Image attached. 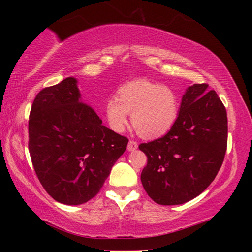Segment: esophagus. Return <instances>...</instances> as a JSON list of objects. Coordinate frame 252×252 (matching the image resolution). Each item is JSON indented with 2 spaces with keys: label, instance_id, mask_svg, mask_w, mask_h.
<instances>
[{
  "label": "esophagus",
  "instance_id": "34e87169",
  "mask_svg": "<svg viewBox=\"0 0 252 252\" xmlns=\"http://www.w3.org/2000/svg\"><path fill=\"white\" fill-rule=\"evenodd\" d=\"M136 149H138V142L134 141V140H130L129 143H127V150L134 151Z\"/></svg>",
  "mask_w": 252,
  "mask_h": 252
}]
</instances>
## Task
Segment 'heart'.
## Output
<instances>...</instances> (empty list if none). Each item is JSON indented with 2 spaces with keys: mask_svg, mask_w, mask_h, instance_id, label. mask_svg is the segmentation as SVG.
Instances as JSON below:
<instances>
[{
  "mask_svg": "<svg viewBox=\"0 0 252 252\" xmlns=\"http://www.w3.org/2000/svg\"><path fill=\"white\" fill-rule=\"evenodd\" d=\"M105 116L110 126L121 132L132 114L135 131L147 139L164 135L177 121L179 103L171 89L148 80H134L118 90V96L105 102Z\"/></svg>",
  "mask_w": 252,
  "mask_h": 252,
  "instance_id": "1",
  "label": "heart"
}]
</instances>
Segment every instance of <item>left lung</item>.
<instances>
[{
    "mask_svg": "<svg viewBox=\"0 0 252 252\" xmlns=\"http://www.w3.org/2000/svg\"><path fill=\"white\" fill-rule=\"evenodd\" d=\"M227 142L228 119L222 101L207 83L189 87L168 133L139 146L148 158L141 172L144 190L162 206L190 201L215 180Z\"/></svg>",
    "mask_w": 252,
    "mask_h": 252,
    "instance_id": "1",
    "label": "left lung"
}]
</instances>
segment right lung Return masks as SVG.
<instances>
[{"label":"right lung","instance_id":"right-lung-1","mask_svg":"<svg viewBox=\"0 0 252 252\" xmlns=\"http://www.w3.org/2000/svg\"><path fill=\"white\" fill-rule=\"evenodd\" d=\"M127 142L81 100L74 78L44 88L33 101L30 156L42 187L59 202L76 206L94 198Z\"/></svg>","mask_w":252,"mask_h":252}]
</instances>
